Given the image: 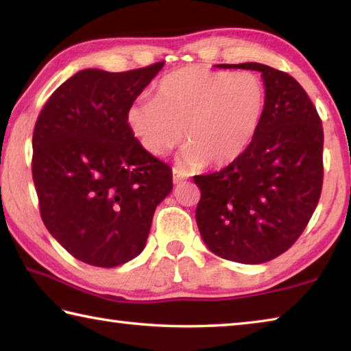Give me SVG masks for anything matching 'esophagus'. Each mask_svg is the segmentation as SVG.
I'll use <instances>...</instances> for the list:
<instances>
[{
    "label": "esophagus",
    "instance_id": "obj_1",
    "mask_svg": "<svg viewBox=\"0 0 351 351\" xmlns=\"http://www.w3.org/2000/svg\"><path fill=\"white\" fill-rule=\"evenodd\" d=\"M187 173L184 170H181V169H173V182L175 184H178V182H181V181H184V180H187Z\"/></svg>",
    "mask_w": 351,
    "mask_h": 351
}]
</instances>
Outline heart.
<instances>
[{
  "label": "heart",
  "mask_w": 351,
  "mask_h": 351,
  "mask_svg": "<svg viewBox=\"0 0 351 351\" xmlns=\"http://www.w3.org/2000/svg\"><path fill=\"white\" fill-rule=\"evenodd\" d=\"M268 91L251 71L186 66L162 77L154 99L128 106L127 125L152 156H164L184 138L181 162L199 169L228 165L245 153L263 122Z\"/></svg>",
  "instance_id": "b5f03b06"
}]
</instances>
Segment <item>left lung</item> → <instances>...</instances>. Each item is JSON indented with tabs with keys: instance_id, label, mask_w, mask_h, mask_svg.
<instances>
[{
	"instance_id": "obj_1",
	"label": "left lung",
	"mask_w": 351,
	"mask_h": 351,
	"mask_svg": "<svg viewBox=\"0 0 351 351\" xmlns=\"http://www.w3.org/2000/svg\"><path fill=\"white\" fill-rule=\"evenodd\" d=\"M261 73L268 91L263 122L228 167L193 176L201 190L197 224L218 257L258 265L294 245L319 203L324 128L294 77L261 63L217 64Z\"/></svg>"
}]
</instances>
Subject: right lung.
<instances>
[{"label": "right lung", "instance_id": "obj_1", "mask_svg": "<svg viewBox=\"0 0 351 351\" xmlns=\"http://www.w3.org/2000/svg\"><path fill=\"white\" fill-rule=\"evenodd\" d=\"M164 62L83 69L47 99L32 136V178L51 235L83 263L114 268L145 247L171 169L139 145L127 110Z\"/></svg>", "mask_w": 351, "mask_h": 351}]
</instances>
